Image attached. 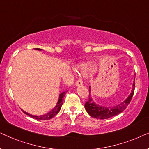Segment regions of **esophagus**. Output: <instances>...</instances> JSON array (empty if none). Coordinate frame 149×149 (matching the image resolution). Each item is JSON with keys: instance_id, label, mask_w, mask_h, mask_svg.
<instances>
[{"instance_id": "obj_1", "label": "esophagus", "mask_w": 149, "mask_h": 149, "mask_svg": "<svg viewBox=\"0 0 149 149\" xmlns=\"http://www.w3.org/2000/svg\"><path fill=\"white\" fill-rule=\"evenodd\" d=\"M75 84H76V85H83V80L81 78H79L78 80L76 81V83H75Z\"/></svg>"}]
</instances>
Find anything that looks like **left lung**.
<instances>
[{"mask_svg":"<svg viewBox=\"0 0 149 149\" xmlns=\"http://www.w3.org/2000/svg\"><path fill=\"white\" fill-rule=\"evenodd\" d=\"M134 89H135V83L133 84V88H132L131 94L129 95V97L125 101L118 106H116V107H105L97 105L93 101L90 95V87H89V99L87 101V102L85 103V108L86 109L87 113L91 117L100 119H109L110 117L119 115V113L123 112L124 110H125L128 104L131 102L132 96H133L134 93Z\"/></svg>","mask_w":149,"mask_h":149,"instance_id":"obj_1","label":"left lung"}]
</instances>
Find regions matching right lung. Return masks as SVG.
I'll list each match as a JSON object with an SVG mask.
<instances>
[{
	"label": "right lung",
	"mask_w": 149,
	"mask_h": 149,
	"mask_svg": "<svg viewBox=\"0 0 149 149\" xmlns=\"http://www.w3.org/2000/svg\"><path fill=\"white\" fill-rule=\"evenodd\" d=\"M38 49V50H41V49ZM65 92H63L60 94V97H59V100H58V103H57V104L56 105V107H55L54 109H53L52 111H51L49 113H47L46 115H40V116H34V115H30L29 113H26V112L24 111L23 112L24 113L26 114V115H27L28 116H30V117H31L32 118H34V119H38V120H48V119H52L54 117V116H56L57 114H58L59 112L60 111V109H61V107H62V104H63V102H62V99H63V97L65 95Z\"/></svg>",
	"instance_id": "1"
}]
</instances>
